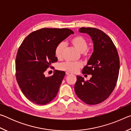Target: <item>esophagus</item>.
<instances>
[{
  "mask_svg": "<svg viewBox=\"0 0 131 131\" xmlns=\"http://www.w3.org/2000/svg\"><path fill=\"white\" fill-rule=\"evenodd\" d=\"M66 75H70V74H71V73L69 72H66Z\"/></svg>",
  "mask_w": 131,
  "mask_h": 131,
  "instance_id": "34e87169",
  "label": "esophagus"
}]
</instances>
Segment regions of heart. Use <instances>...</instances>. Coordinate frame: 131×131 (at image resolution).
<instances>
[{
    "mask_svg": "<svg viewBox=\"0 0 131 131\" xmlns=\"http://www.w3.org/2000/svg\"><path fill=\"white\" fill-rule=\"evenodd\" d=\"M70 43L72 44L79 51L83 53L84 57H88L89 51L87 50L88 43L87 39L80 35H77L73 37L70 40ZM65 49V45L63 43H59L55 48L54 54L57 59H61L62 58L63 52ZM83 65L79 62H65L59 66L61 70L69 73H76L82 68Z\"/></svg>",
    "mask_w": 131,
    "mask_h": 131,
    "instance_id": "obj_1",
    "label": "heart"
}]
</instances>
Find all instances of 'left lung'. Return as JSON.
<instances>
[{
  "instance_id": "obj_1",
  "label": "left lung",
  "mask_w": 131,
  "mask_h": 131,
  "mask_svg": "<svg viewBox=\"0 0 131 131\" xmlns=\"http://www.w3.org/2000/svg\"><path fill=\"white\" fill-rule=\"evenodd\" d=\"M79 32L88 34L94 43V52L82 71L83 74L92 77L85 81L77 76L74 91L84 103L97 105L107 99L116 87L119 70L118 54L112 40L101 30L83 27Z\"/></svg>"
}]
</instances>
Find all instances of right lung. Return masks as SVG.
Returning a JSON list of instances; mask_svg holds the SVG:
<instances>
[{"label": "right lung", "mask_w": 131, "mask_h": 131, "mask_svg": "<svg viewBox=\"0 0 131 131\" xmlns=\"http://www.w3.org/2000/svg\"><path fill=\"white\" fill-rule=\"evenodd\" d=\"M73 30L68 28H43L34 31L24 40L15 59V76L24 95L30 102L44 105L56 96L65 75L55 70L52 76L45 77L44 72L56 62L55 48Z\"/></svg>", "instance_id": "add662e5"}]
</instances>
